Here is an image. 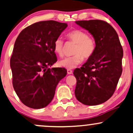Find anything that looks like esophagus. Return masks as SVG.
<instances>
[{
	"label": "esophagus",
	"instance_id": "34e87169",
	"mask_svg": "<svg viewBox=\"0 0 133 133\" xmlns=\"http://www.w3.org/2000/svg\"><path fill=\"white\" fill-rule=\"evenodd\" d=\"M68 71V74H72V71L71 69H68V71Z\"/></svg>",
	"mask_w": 133,
	"mask_h": 133
}]
</instances>
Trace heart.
<instances>
[{"label":"heart","mask_w":133,"mask_h":133,"mask_svg":"<svg viewBox=\"0 0 133 133\" xmlns=\"http://www.w3.org/2000/svg\"><path fill=\"white\" fill-rule=\"evenodd\" d=\"M66 36L70 41L76 43L73 52L74 55L61 60L59 64L63 68L71 69L81 64L83 59L87 60L92 56L96 49V42L85 31L81 30H72L69 32ZM53 48L57 55L60 57L64 55V42L61 38H58L54 41Z\"/></svg>","instance_id":"obj_1"}]
</instances>
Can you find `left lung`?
Segmentation results:
<instances>
[{
	"instance_id": "1",
	"label": "left lung",
	"mask_w": 133,
	"mask_h": 133,
	"mask_svg": "<svg viewBox=\"0 0 133 133\" xmlns=\"http://www.w3.org/2000/svg\"><path fill=\"white\" fill-rule=\"evenodd\" d=\"M76 23L92 35L96 49L81 68L74 71L77 80L75 96L84 105H97L114 94L122 73L123 48L116 31L105 21L81 20Z\"/></svg>"
}]
</instances>
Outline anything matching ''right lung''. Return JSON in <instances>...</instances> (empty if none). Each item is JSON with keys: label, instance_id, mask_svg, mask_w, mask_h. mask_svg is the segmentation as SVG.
I'll use <instances>...</instances> for the list:
<instances>
[{"label": "right lung", "instance_id": "right-lung-1", "mask_svg": "<svg viewBox=\"0 0 133 133\" xmlns=\"http://www.w3.org/2000/svg\"><path fill=\"white\" fill-rule=\"evenodd\" d=\"M68 26L54 20L36 22L17 37L10 58L12 84L21 102L39 109L52 101L57 85L67 74L65 68H49L57 61L54 42Z\"/></svg>", "mask_w": 133, "mask_h": 133}]
</instances>
